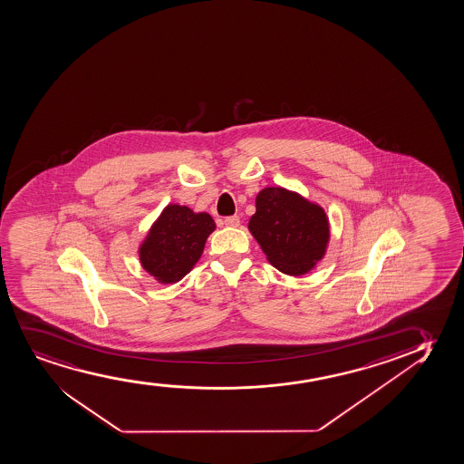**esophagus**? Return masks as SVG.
I'll list each match as a JSON object with an SVG mask.
<instances>
[{
  "label": "esophagus",
  "instance_id": "esophagus-1",
  "mask_svg": "<svg viewBox=\"0 0 464 464\" xmlns=\"http://www.w3.org/2000/svg\"><path fill=\"white\" fill-rule=\"evenodd\" d=\"M224 224L227 226V227H238V224H240V218L234 215V217L224 218Z\"/></svg>",
  "mask_w": 464,
  "mask_h": 464
}]
</instances>
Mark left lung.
<instances>
[{
  "label": "left lung",
  "instance_id": "obj_1",
  "mask_svg": "<svg viewBox=\"0 0 464 464\" xmlns=\"http://www.w3.org/2000/svg\"><path fill=\"white\" fill-rule=\"evenodd\" d=\"M247 229L265 257L288 276H304L326 256L331 226L320 204L284 187H266L256 196Z\"/></svg>",
  "mask_w": 464,
  "mask_h": 464
}]
</instances>
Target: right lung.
Segmentation results:
<instances>
[{"instance_id": "add662e5", "label": "right lung", "mask_w": 464, "mask_h": 464, "mask_svg": "<svg viewBox=\"0 0 464 464\" xmlns=\"http://www.w3.org/2000/svg\"><path fill=\"white\" fill-rule=\"evenodd\" d=\"M217 224L207 211L168 204L138 246L142 270L163 285L182 281L204 253Z\"/></svg>"}]
</instances>
